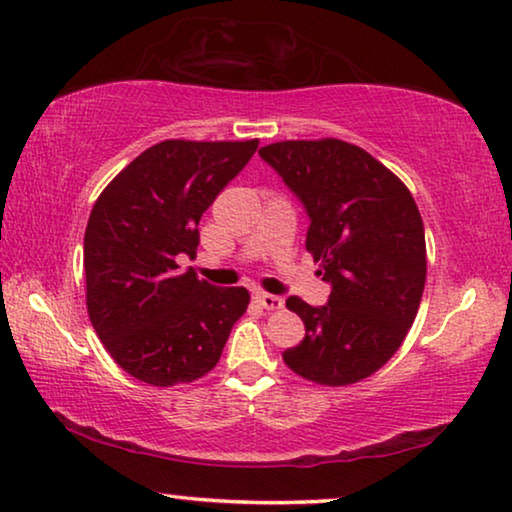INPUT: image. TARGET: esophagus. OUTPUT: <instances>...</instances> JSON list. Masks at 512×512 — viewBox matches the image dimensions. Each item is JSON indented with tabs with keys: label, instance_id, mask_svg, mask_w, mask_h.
Segmentation results:
<instances>
[{
	"label": "esophagus",
	"instance_id": "34e87169",
	"mask_svg": "<svg viewBox=\"0 0 512 512\" xmlns=\"http://www.w3.org/2000/svg\"><path fill=\"white\" fill-rule=\"evenodd\" d=\"M255 301H257L259 305H262L264 310H280L282 303H285V301L280 299V296H276V294H266V292H257V294H255Z\"/></svg>",
	"mask_w": 512,
	"mask_h": 512
}]
</instances>
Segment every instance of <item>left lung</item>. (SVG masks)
Masks as SVG:
<instances>
[{"label": "left lung", "instance_id": "1", "mask_svg": "<svg viewBox=\"0 0 512 512\" xmlns=\"http://www.w3.org/2000/svg\"><path fill=\"white\" fill-rule=\"evenodd\" d=\"M259 156L303 202L305 248L331 282L322 308L287 299L305 338L282 358L322 386L375 375L407 338L425 287V230L414 197L368 151L335 137L266 144Z\"/></svg>", "mask_w": 512, "mask_h": 512}]
</instances>
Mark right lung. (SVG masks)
Wrapping results in <instances>:
<instances>
[{
	"instance_id": "1",
	"label": "right lung",
	"mask_w": 512,
	"mask_h": 512,
	"mask_svg": "<svg viewBox=\"0 0 512 512\" xmlns=\"http://www.w3.org/2000/svg\"><path fill=\"white\" fill-rule=\"evenodd\" d=\"M259 140H165L114 177L85 232L87 312L121 370L151 386L188 384L216 368L246 287H213L177 257H195L202 213Z\"/></svg>"
}]
</instances>
